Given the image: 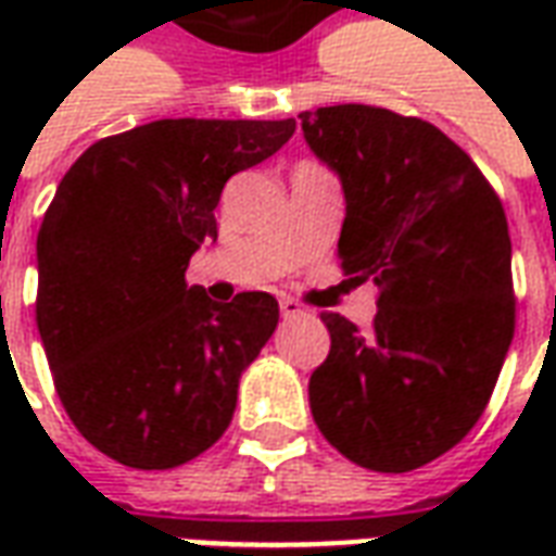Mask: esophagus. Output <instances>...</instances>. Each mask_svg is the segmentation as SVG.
<instances>
[{"mask_svg": "<svg viewBox=\"0 0 556 556\" xmlns=\"http://www.w3.org/2000/svg\"><path fill=\"white\" fill-rule=\"evenodd\" d=\"M279 313H282V318H298V315H303V306L298 301H291V298H282L279 301Z\"/></svg>", "mask_w": 556, "mask_h": 556, "instance_id": "34e87169", "label": "esophagus"}]
</instances>
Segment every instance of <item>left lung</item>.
Segmentation results:
<instances>
[{"label":"left lung","instance_id":"obj_1","mask_svg":"<svg viewBox=\"0 0 556 556\" xmlns=\"http://www.w3.org/2000/svg\"><path fill=\"white\" fill-rule=\"evenodd\" d=\"M342 184L339 262L381 289L369 333L337 313L309 378L315 426L369 470L429 465L473 429L515 330L501 199L453 139L419 118L342 103L301 113Z\"/></svg>","mask_w":556,"mask_h":556}]
</instances>
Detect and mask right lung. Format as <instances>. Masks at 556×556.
I'll list each match as a JSON object with an SVG mask.
<instances>
[{"label": "right lung", "mask_w": 556, "mask_h": 556, "mask_svg": "<svg viewBox=\"0 0 556 556\" xmlns=\"http://www.w3.org/2000/svg\"><path fill=\"white\" fill-rule=\"evenodd\" d=\"M291 134L294 118H163L94 142L59 184L38 231V333L67 417L103 455L166 470L229 429L279 303H217L184 274L217 241L226 181Z\"/></svg>", "instance_id": "1"}]
</instances>
